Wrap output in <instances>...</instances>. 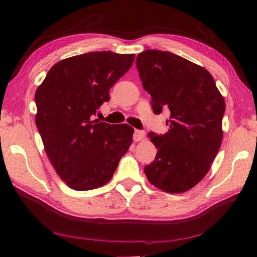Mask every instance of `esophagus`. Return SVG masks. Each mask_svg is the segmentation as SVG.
I'll return each instance as SVG.
<instances>
[{"instance_id":"obj_1","label":"esophagus","mask_w":257,"mask_h":257,"mask_svg":"<svg viewBox=\"0 0 257 257\" xmlns=\"http://www.w3.org/2000/svg\"><path fill=\"white\" fill-rule=\"evenodd\" d=\"M145 137V132L144 130H135L134 133V141L135 142H139L142 141L143 138Z\"/></svg>"}]
</instances>
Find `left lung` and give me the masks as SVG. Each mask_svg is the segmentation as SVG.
Instances as JSON below:
<instances>
[{"label":"left lung","instance_id":"8db88e82","mask_svg":"<svg viewBox=\"0 0 257 257\" xmlns=\"http://www.w3.org/2000/svg\"><path fill=\"white\" fill-rule=\"evenodd\" d=\"M136 66L153 112H170L168 133L149 134L158 153L145 175L161 190L184 193L205 177L220 150L224 99L206 69L171 52L146 50Z\"/></svg>","mask_w":257,"mask_h":257}]
</instances>
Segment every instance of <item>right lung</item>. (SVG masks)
I'll list each match as a JSON object with an SVG mask.
<instances>
[{"label":"right lung","mask_w":257,"mask_h":257,"mask_svg":"<svg viewBox=\"0 0 257 257\" xmlns=\"http://www.w3.org/2000/svg\"><path fill=\"white\" fill-rule=\"evenodd\" d=\"M135 54L90 52L55 63L35 94V121L55 171L75 190L105 185L133 143L134 128L93 120Z\"/></svg>","instance_id":"add662e5"}]
</instances>
